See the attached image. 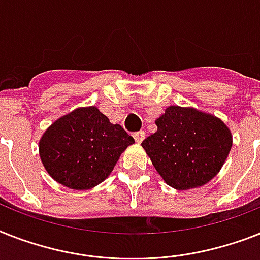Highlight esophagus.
Masks as SVG:
<instances>
[{"instance_id":"34e87169","label":"esophagus","mask_w":260,"mask_h":260,"mask_svg":"<svg viewBox=\"0 0 260 260\" xmlns=\"http://www.w3.org/2000/svg\"><path fill=\"white\" fill-rule=\"evenodd\" d=\"M134 137H135V140H136V143H141V141L145 139V132H144V131H139V132H135Z\"/></svg>"}]
</instances>
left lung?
I'll return each mask as SVG.
<instances>
[{
  "instance_id": "8db88e82",
  "label": "left lung",
  "mask_w": 260,
  "mask_h": 260,
  "mask_svg": "<svg viewBox=\"0 0 260 260\" xmlns=\"http://www.w3.org/2000/svg\"><path fill=\"white\" fill-rule=\"evenodd\" d=\"M155 123L157 131L141 147L167 184L184 191L218 175L233 147V135L220 119L171 105Z\"/></svg>"
}]
</instances>
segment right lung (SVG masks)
<instances>
[{"mask_svg":"<svg viewBox=\"0 0 260 260\" xmlns=\"http://www.w3.org/2000/svg\"><path fill=\"white\" fill-rule=\"evenodd\" d=\"M123 126L96 107H84L56 120L42 135L40 157L48 174L72 189H90L108 178L120 155L134 144Z\"/></svg>","mask_w":260,"mask_h":260,"instance_id":"add662e5","label":"right lung"}]
</instances>
